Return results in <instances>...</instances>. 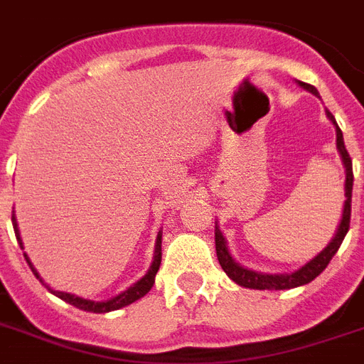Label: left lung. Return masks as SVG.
<instances>
[{"label": "left lung", "instance_id": "left-lung-1", "mask_svg": "<svg viewBox=\"0 0 364 364\" xmlns=\"http://www.w3.org/2000/svg\"><path fill=\"white\" fill-rule=\"evenodd\" d=\"M306 90H310L311 94H317V90L311 85H306V82H300ZM327 117L333 121V124L336 126V147L340 151V156H342V162L346 166V202H344V213H342V221H340V227L334 234L333 242L328 243L327 247L323 249L321 253L317 255L316 259L310 260L308 264L302 266L300 270L293 272V274H259V272L255 270H247V268H243L240 266L238 262H234V259L230 257L227 249V242L223 238V232L219 228L215 227V251H217V259H219V264L225 272H227V276L236 282L242 287H249V289H277V291H282V289H293V287H300V285H306V283L314 282L319 274H321L327 264L331 262L336 251L340 249L342 242H344L346 234L350 230V219H351V191H353V168H351V159L350 153H348V149L344 145V136H342V130L338 128L336 121H334V117L331 111H327Z\"/></svg>", "mask_w": 364, "mask_h": 364}]
</instances>
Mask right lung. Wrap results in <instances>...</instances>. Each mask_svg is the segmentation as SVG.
<instances>
[{"mask_svg": "<svg viewBox=\"0 0 364 364\" xmlns=\"http://www.w3.org/2000/svg\"><path fill=\"white\" fill-rule=\"evenodd\" d=\"M13 227H14V234H16V240H18L20 247H22V240H20V236H18V228H16V219H14V215H13ZM24 257H26V260H28V264H30L31 272H33V276H36L37 279H41V277H39V274L36 272V268L31 266L30 259H28V255L24 253ZM160 260H162V234H159V238H156L154 260H153V264H151V268H149L147 274H145V276H143L139 282L134 283L130 289H126L124 293H121L119 296H115V299L107 300V302H94V300H85V299H79V296H75V294L62 293V291H53V289H48V291H50L53 294H56L58 299L65 300V302H70L71 306L79 308V310L92 311V314H107V311L119 310V308H124V306L132 304V302H136V300H139L141 296H145V294L151 291V287L154 285V276H156V272H159V268H160Z\"/></svg>", "mask_w": 364, "mask_h": 364, "instance_id": "right-lung-1", "label": "right lung"}]
</instances>
